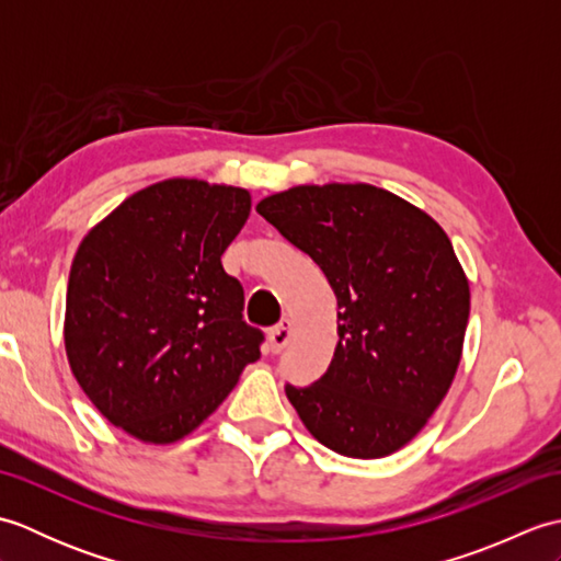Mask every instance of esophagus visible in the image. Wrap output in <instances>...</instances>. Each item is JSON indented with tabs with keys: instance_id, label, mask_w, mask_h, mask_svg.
<instances>
[{
	"instance_id": "obj_1",
	"label": "esophagus",
	"mask_w": 561,
	"mask_h": 561,
	"mask_svg": "<svg viewBox=\"0 0 561 561\" xmlns=\"http://www.w3.org/2000/svg\"><path fill=\"white\" fill-rule=\"evenodd\" d=\"M291 335H294V330H291V320H282L279 325H274V328L267 332L270 352H272V354L282 352V350L287 347V344L291 342Z\"/></svg>"
}]
</instances>
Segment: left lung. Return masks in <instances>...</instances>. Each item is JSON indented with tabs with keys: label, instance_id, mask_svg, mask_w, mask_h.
I'll return each mask as SVG.
<instances>
[{
	"label": "left lung",
	"instance_id": "obj_1",
	"mask_svg": "<svg viewBox=\"0 0 561 561\" xmlns=\"http://www.w3.org/2000/svg\"><path fill=\"white\" fill-rule=\"evenodd\" d=\"M255 209L313 257L337 296L325 376L287 386L304 426L350 458L408 446L462 356L470 282L450 238L424 209L368 183L294 185Z\"/></svg>",
	"mask_w": 561,
	"mask_h": 561
}]
</instances>
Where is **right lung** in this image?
<instances>
[{
	"instance_id": "1",
	"label": "right lung",
	"mask_w": 561,
	"mask_h": 561,
	"mask_svg": "<svg viewBox=\"0 0 561 561\" xmlns=\"http://www.w3.org/2000/svg\"><path fill=\"white\" fill-rule=\"evenodd\" d=\"M250 214L245 187L169 178L137 190L81 238L65 350L105 420L151 446L193 434L229 398L262 332L221 255Z\"/></svg>"
}]
</instances>
